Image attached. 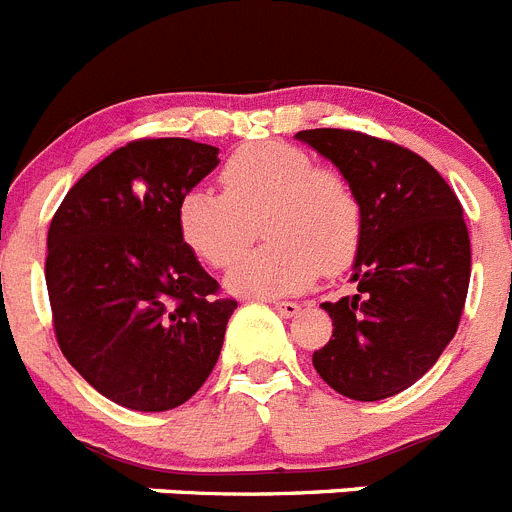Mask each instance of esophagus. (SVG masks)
Masks as SVG:
<instances>
[{
  "label": "esophagus",
  "mask_w": 512,
  "mask_h": 512,
  "mask_svg": "<svg viewBox=\"0 0 512 512\" xmlns=\"http://www.w3.org/2000/svg\"><path fill=\"white\" fill-rule=\"evenodd\" d=\"M274 310H277L279 316L292 318V316H298V313H300V305L292 303V300H277V303H274Z\"/></svg>",
  "instance_id": "esophagus-1"
}]
</instances>
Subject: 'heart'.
I'll list each match as a JSON object with an SVG mask.
<instances>
[{
    "mask_svg": "<svg viewBox=\"0 0 512 512\" xmlns=\"http://www.w3.org/2000/svg\"><path fill=\"white\" fill-rule=\"evenodd\" d=\"M225 196L196 186L181 196L176 225L196 259L222 269L251 243L259 222L266 243L227 272L235 295L277 298L313 285L321 266L342 272L362 235V207L347 178L316 168L298 147H240L222 168Z\"/></svg>",
    "mask_w": 512,
    "mask_h": 512,
    "instance_id": "b5f03b06",
    "label": "heart"
}]
</instances>
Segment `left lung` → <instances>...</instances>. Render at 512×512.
Wrapping results in <instances>:
<instances>
[{
  "label": "left lung",
  "instance_id": "left-lung-1",
  "mask_svg": "<svg viewBox=\"0 0 512 512\" xmlns=\"http://www.w3.org/2000/svg\"><path fill=\"white\" fill-rule=\"evenodd\" d=\"M347 178L362 207L355 295L323 303L331 339L313 368L347 399L381 401L417 383L451 344L471 277L469 230L425 157L360 131L295 134Z\"/></svg>",
  "mask_w": 512,
  "mask_h": 512
}]
</instances>
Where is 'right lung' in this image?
<instances>
[{"label": "right lung", "instance_id": "right-lung-1", "mask_svg": "<svg viewBox=\"0 0 512 512\" xmlns=\"http://www.w3.org/2000/svg\"><path fill=\"white\" fill-rule=\"evenodd\" d=\"M191 139H139L74 183L48 227L56 339L98 393L134 412L189 401L220 357L235 300L178 235L181 196L220 165Z\"/></svg>", "mask_w": 512, "mask_h": 512}]
</instances>
